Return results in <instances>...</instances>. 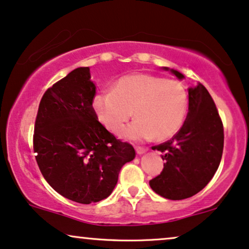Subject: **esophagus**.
I'll use <instances>...</instances> for the list:
<instances>
[{
	"instance_id": "1",
	"label": "esophagus",
	"mask_w": 249,
	"mask_h": 249,
	"mask_svg": "<svg viewBox=\"0 0 249 249\" xmlns=\"http://www.w3.org/2000/svg\"><path fill=\"white\" fill-rule=\"evenodd\" d=\"M135 150H137V153L139 154V155H141V154H143V153H146V152H147V148H144V147H140V146H137V147H135Z\"/></svg>"
}]
</instances>
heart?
Returning <instances> with one entry per match:
<instances>
[{"label": "heart", "mask_w": 249, "mask_h": 249, "mask_svg": "<svg viewBox=\"0 0 249 249\" xmlns=\"http://www.w3.org/2000/svg\"><path fill=\"white\" fill-rule=\"evenodd\" d=\"M93 108L109 131L117 133L134 115L137 119L122 132L130 140H165L184 124L188 94L177 80L152 74H131L117 81L115 90L95 95Z\"/></svg>", "instance_id": "1"}]
</instances>
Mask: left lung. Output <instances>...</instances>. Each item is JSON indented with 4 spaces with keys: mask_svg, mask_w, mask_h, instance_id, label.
<instances>
[{
    "mask_svg": "<svg viewBox=\"0 0 249 249\" xmlns=\"http://www.w3.org/2000/svg\"><path fill=\"white\" fill-rule=\"evenodd\" d=\"M168 70V68H164ZM179 79L180 72L171 70ZM224 127L212 95L201 83L188 88V112L171 140L153 146L164 161L161 175L149 180L154 192L170 200L187 199L206 187L218 169Z\"/></svg>",
    "mask_w": 249,
    "mask_h": 249,
    "instance_id": "obj_1",
    "label": "left lung"
}]
</instances>
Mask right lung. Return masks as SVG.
Returning <instances> with one entry per match:
<instances>
[{
  "mask_svg": "<svg viewBox=\"0 0 249 249\" xmlns=\"http://www.w3.org/2000/svg\"><path fill=\"white\" fill-rule=\"evenodd\" d=\"M89 68H78L49 87L34 124L33 150L43 178L74 202H99L111 194L122 166L135 157L97 121Z\"/></svg>",
  "mask_w": 249,
  "mask_h": 249,
  "instance_id": "obj_1",
  "label": "right lung"
}]
</instances>
